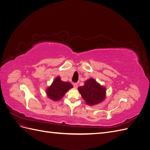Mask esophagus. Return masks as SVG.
Returning <instances> with one entry per match:
<instances>
[{
    "mask_svg": "<svg viewBox=\"0 0 150 150\" xmlns=\"http://www.w3.org/2000/svg\"><path fill=\"white\" fill-rule=\"evenodd\" d=\"M73 86H74V88H77L78 87V84H77V83H74Z\"/></svg>",
    "mask_w": 150,
    "mask_h": 150,
    "instance_id": "34e87169",
    "label": "esophagus"
}]
</instances>
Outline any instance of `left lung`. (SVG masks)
<instances>
[{
  "label": "left lung",
  "mask_w": 150,
  "mask_h": 150,
  "mask_svg": "<svg viewBox=\"0 0 150 150\" xmlns=\"http://www.w3.org/2000/svg\"><path fill=\"white\" fill-rule=\"evenodd\" d=\"M78 90L86 104L90 106L101 103L106 98V88L93 78L86 81L84 86H79Z\"/></svg>",
  "instance_id": "1"
}]
</instances>
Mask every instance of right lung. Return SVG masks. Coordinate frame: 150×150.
<instances>
[{
  "instance_id": "obj_1",
  "label": "right lung",
  "mask_w": 150,
  "mask_h": 150,
  "mask_svg": "<svg viewBox=\"0 0 150 150\" xmlns=\"http://www.w3.org/2000/svg\"><path fill=\"white\" fill-rule=\"evenodd\" d=\"M73 86L69 82H64L61 80L60 77L57 76L54 80L52 84L46 89L47 96L52 100L59 101L64 96L67 91Z\"/></svg>"
}]
</instances>
